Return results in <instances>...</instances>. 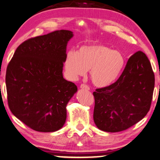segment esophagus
<instances>
[{"mask_svg":"<svg viewBox=\"0 0 160 160\" xmlns=\"http://www.w3.org/2000/svg\"><path fill=\"white\" fill-rule=\"evenodd\" d=\"M80 88H82V89H85V90H90V87L88 86V85H85V84H81L80 85Z\"/></svg>","mask_w":160,"mask_h":160,"instance_id":"esophagus-1","label":"esophagus"}]
</instances>
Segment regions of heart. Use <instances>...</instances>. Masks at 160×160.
<instances>
[{"mask_svg": "<svg viewBox=\"0 0 160 160\" xmlns=\"http://www.w3.org/2000/svg\"><path fill=\"white\" fill-rule=\"evenodd\" d=\"M126 58L117 50L101 44L81 46L78 51L67 52L64 68L70 80L84 75L89 70L92 82L98 87H106L118 79L125 66Z\"/></svg>", "mask_w": 160, "mask_h": 160, "instance_id": "obj_1", "label": "heart"}]
</instances>
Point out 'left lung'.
Masks as SVG:
<instances>
[{
  "mask_svg": "<svg viewBox=\"0 0 160 160\" xmlns=\"http://www.w3.org/2000/svg\"><path fill=\"white\" fill-rule=\"evenodd\" d=\"M154 74L144 52L129 57L118 79L93 92V119L97 127L107 132L126 130L141 121L151 106Z\"/></svg>",
  "mask_w": 160,
  "mask_h": 160,
  "instance_id": "8db88e82",
  "label": "left lung"
}]
</instances>
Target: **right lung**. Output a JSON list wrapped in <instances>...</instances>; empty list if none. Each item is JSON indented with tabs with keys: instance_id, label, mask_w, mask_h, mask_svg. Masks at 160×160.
Masks as SVG:
<instances>
[{
	"instance_id": "obj_1",
	"label": "right lung",
	"mask_w": 160,
	"mask_h": 160,
	"mask_svg": "<svg viewBox=\"0 0 160 160\" xmlns=\"http://www.w3.org/2000/svg\"><path fill=\"white\" fill-rule=\"evenodd\" d=\"M72 32L58 30L21 44L7 67L8 104L32 129L53 132L67 118L66 106L78 88L63 78L66 47Z\"/></svg>"
}]
</instances>
